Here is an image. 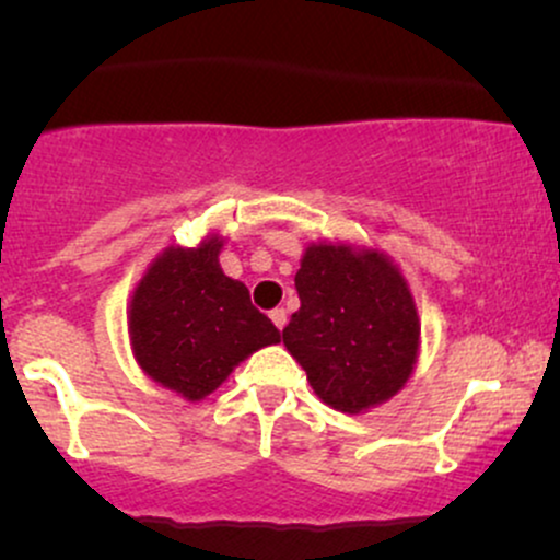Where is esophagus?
<instances>
[{"label": "esophagus", "instance_id": "esophagus-1", "mask_svg": "<svg viewBox=\"0 0 560 560\" xmlns=\"http://www.w3.org/2000/svg\"><path fill=\"white\" fill-rule=\"evenodd\" d=\"M268 316H271L276 329H284V326H287V311H284V307H273V311L268 313Z\"/></svg>", "mask_w": 560, "mask_h": 560}]
</instances>
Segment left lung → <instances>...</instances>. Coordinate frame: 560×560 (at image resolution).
Listing matches in <instances>:
<instances>
[{
    "label": "left lung",
    "instance_id": "1",
    "mask_svg": "<svg viewBox=\"0 0 560 560\" xmlns=\"http://www.w3.org/2000/svg\"><path fill=\"white\" fill-rule=\"evenodd\" d=\"M294 287L300 311L281 337L320 400L361 413L402 389L419 355L421 324L408 284L382 253L313 244Z\"/></svg>",
    "mask_w": 560,
    "mask_h": 560
}]
</instances>
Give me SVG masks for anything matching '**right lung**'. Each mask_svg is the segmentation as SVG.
<instances>
[{
  "label": "right lung",
  "instance_id": "add662e5",
  "mask_svg": "<svg viewBox=\"0 0 560 560\" xmlns=\"http://www.w3.org/2000/svg\"><path fill=\"white\" fill-rule=\"evenodd\" d=\"M221 240L171 247L152 262L131 300L133 355L147 376L186 400H202L234 365L281 331L218 266Z\"/></svg>",
  "mask_w": 560,
  "mask_h": 560
}]
</instances>
